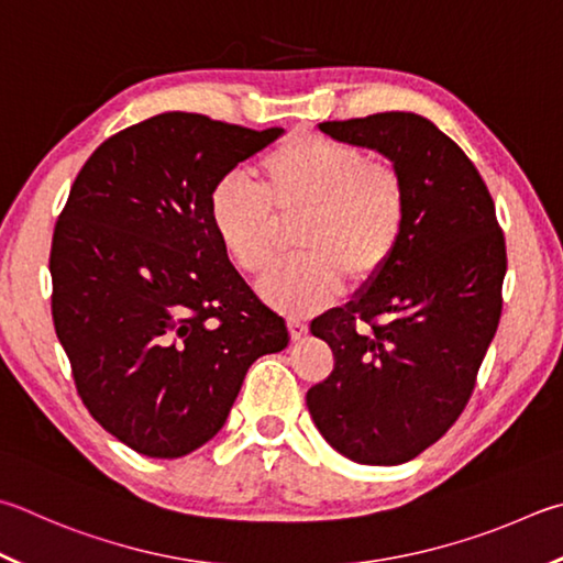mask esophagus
Wrapping results in <instances>:
<instances>
[{
	"label": "esophagus",
	"mask_w": 563,
	"mask_h": 563,
	"mask_svg": "<svg viewBox=\"0 0 563 563\" xmlns=\"http://www.w3.org/2000/svg\"><path fill=\"white\" fill-rule=\"evenodd\" d=\"M288 332H290V336L295 342H300L305 334H308V324L305 322H300V320H295V317H290L288 320Z\"/></svg>",
	"instance_id": "34e87169"
}]
</instances>
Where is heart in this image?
I'll use <instances>...</instances> for the list:
<instances>
[{
    "label": "heart",
    "instance_id": "1",
    "mask_svg": "<svg viewBox=\"0 0 563 563\" xmlns=\"http://www.w3.org/2000/svg\"><path fill=\"white\" fill-rule=\"evenodd\" d=\"M406 187L386 162L314 132H295L253 172V187L223 179L209 197V223L229 261L246 275L271 271L278 223L300 219L298 261L261 285L263 298L288 314L324 308L344 290L379 278L406 229Z\"/></svg>",
    "mask_w": 563,
    "mask_h": 563
}]
</instances>
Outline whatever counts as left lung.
I'll list each match as a JSON object with an SVG mask.
<instances>
[{"label": "left lung", "mask_w": 563, "mask_h": 563, "mask_svg": "<svg viewBox=\"0 0 563 563\" xmlns=\"http://www.w3.org/2000/svg\"><path fill=\"white\" fill-rule=\"evenodd\" d=\"M320 130L391 162L408 211L391 265L312 320L334 369L308 408L336 453L401 465L445 435L473 394L503 314L505 236L479 172L431 120L391 110Z\"/></svg>", "instance_id": "left-lung-1"}]
</instances>
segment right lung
I'll return each instance as SVG.
<instances>
[{"label": "right lung", "instance_id": "add662e5", "mask_svg": "<svg viewBox=\"0 0 563 563\" xmlns=\"http://www.w3.org/2000/svg\"><path fill=\"white\" fill-rule=\"evenodd\" d=\"M283 132L162 112L108 137L70 187L51 241V314L78 396L132 451H197L249 366L290 342L209 223L213 187Z\"/></svg>", "mask_w": 563, "mask_h": 563}]
</instances>
